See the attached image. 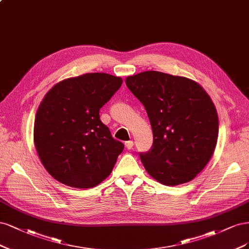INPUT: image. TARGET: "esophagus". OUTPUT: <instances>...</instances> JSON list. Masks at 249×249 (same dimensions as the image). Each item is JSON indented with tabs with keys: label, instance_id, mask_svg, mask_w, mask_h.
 Wrapping results in <instances>:
<instances>
[{
	"label": "esophagus",
	"instance_id": "1",
	"mask_svg": "<svg viewBox=\"0 0 249 249\" xmlns=\"http://www.w3.org/2000/svg\"><path fill=\"white\" fill-rule=\"evenodd\" d=\"M133 142L132 141H128V142H125V147L128 149V150H130V149H132V147H133Z\"/></svg>",
	"mask_w": 249,
	"mask_h": 249
}]
</instances>
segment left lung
I'll return each instance as SVG.
<instances>
[{
    "label": "left lung",
    "mask_w": 249,
    "mask_h": 249,
    "mask_svg": "<svg viewBox=\"0 0 249 249\" xmlns=\"http://www.w3.org/2000/svg\"><path fill=\"white\" fill-rule=\"evenodd\" d=\"M125 83L145 107L153 131V146L140 154L148 174L167 186L196 178L217 143L218 115L210 96L190 78L159 71Z\"/></svg>",
    "instance_id": "1"
}]
</instances>
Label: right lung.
<instances>
[{"instance_id":"add662e5","label":"right lung","mask_w":249,"mask_h":249,"mask_svg":"<svg viewBox=\"0 0 249 249\" xmlns=\"http://www.w3.org/2000/svg\"><path fill=\"white\" fill-rule=\"evenodd\" d=\"M121 77L101 72L63 79L46 93L34 122V143L45 170L74 188L107 179L124 145L100 121L99 110L121 87Z\"/></svg>"}]
</instances>
